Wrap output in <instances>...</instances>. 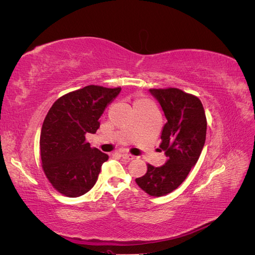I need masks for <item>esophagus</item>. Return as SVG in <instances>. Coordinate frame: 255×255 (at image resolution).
Listing matches in <instances>:
<instances>
[{"mask_svg":"<svg viewBox=\"0 0 255 255\" xmlns=\"http://www.w3.org/2000/svg\"><path fill=\"white\" fill-rule=\"evenodd\" d=\"M121 156L125 158V159H127V160H133L134 158H135V156L134 155H132V154H128V153H123V154H121Z\"/></svg>","mask_w":255,"mask_h":255,"instance_id":"34e87169","label":"esophagus"}]
</instances>
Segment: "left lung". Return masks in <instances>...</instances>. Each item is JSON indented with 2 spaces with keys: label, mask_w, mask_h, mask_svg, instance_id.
Listing matches in <instances>:
<instances>
[{
  "label": "left lung",
  "mask_w": 255,
  "mask_h": 255,
  "mask_svg": "<svg viewBox=\"0 0 255 255\" xmlns=\"http://www.w3.org/2000/svg\"><path fill=\"white\" fill-rule=\"evenodd\" d=\"M167 119L159 148L166 164L146 165V173L135 180L146 194L161 197L176 189L186 179L200 157L205 143L206 117L200 99L177 88L150 89Z\"/></svg>",
  "instance_id": "left-lung-1"
}]
</instances>
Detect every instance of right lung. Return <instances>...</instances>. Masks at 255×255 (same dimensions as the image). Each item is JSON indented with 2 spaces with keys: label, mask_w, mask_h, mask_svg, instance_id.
Returning <instances> with one entry per match:
<instances>
[{
  "label": "right lung",
  "mask_w": 255,
  "mask_h": 255,
  "mask_svg": "<svg viewBox=\"0 0 255 255\" xmlns=\"http://www.w3.org/2000/svg\"><path fill=\"white\" fill-rule=\"evenodd\" d=\"M120 91L89 85L57 99L45 116L40 134L42 169L61 195L80 197L96 184L109 155L91 148L85 136L97 132L105 107Z\"/></svg>",
  "instance_id": "add662e5"
}]
</instances>
